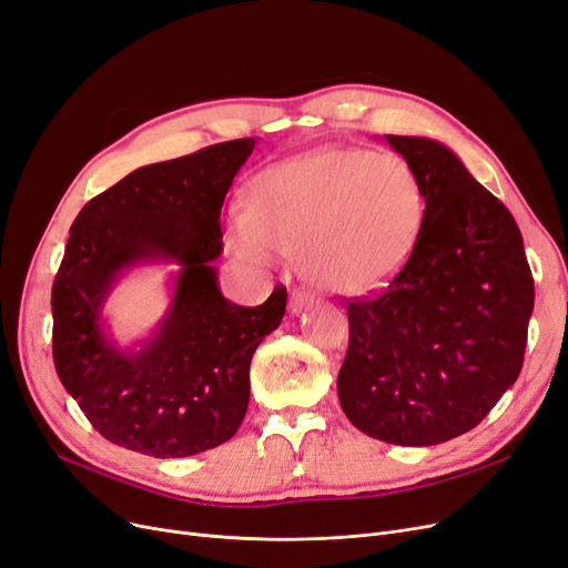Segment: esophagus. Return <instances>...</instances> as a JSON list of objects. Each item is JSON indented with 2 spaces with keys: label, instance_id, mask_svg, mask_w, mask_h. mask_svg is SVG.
<instances>
[{
  "label": "esophagus",
  "instance_id": "obj_1",
  "mask_svg": "<svg viewBox=\"0 0 568 568\" xmlns=\"http://www.w3.org/2000/svg\"><path fill=\"white\" fill-rule=\"evenodd\" d=\"M308 306H313V297H311L308 292H302V290H292L290 292V313L292 315H300Z\"/></svg>",
  "mask_w": 568,
  "mask_h": 568
}]
</instances>
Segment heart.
Masks as SVG:
<instances>
[{
	"label": "heart",
	"instance_id": "b5f03b06",
	"mask_svg": "<svg viewBox=\"0 0 568 568\" xmlns=\"http://www.w3.org/2000/svg\"><path fill=\"white\" fill-rule=\"evenodd\" d=\"M423 217V183L402 155L325 148L262 171L248 211L230 215V243L257 266L300 251L311 283L357 294L406 264Z\"/></svg>",
	"mask_w": 568,
	"mask_h": 568
}]
</instances>
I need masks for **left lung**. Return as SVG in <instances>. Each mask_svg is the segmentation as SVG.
<instances>
[{
  "label": "left lung",
  "mask_w": 568,
  "mask_h": 568,
  "mask_svg": "<svg viewBox=\"0 0 568 568\" xmlns=\"http://www.w3.org/2000/svg\"><path fill=\"white\" fill-rule=\"evenodd\" d=\"M385 139L420 179L425 217L389 285L348 300L338 402L366 436L436 446L474 429L520 376L534 278L510 211L450 148Z\"/></svg>",
  "instance_id": "left-lung-1"
}]
</instances>
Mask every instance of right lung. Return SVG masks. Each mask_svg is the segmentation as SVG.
Listing matches in <instances>:
<instances>
[{"label":"right lung","instance_id":"1","mask_svg":"<svg viewBox=\"0 0 568 568\" xmlns=\"http://www.w3.org/2000/svg\"><path fill=\"white\" fill-rule=\"evenodd\" d=\"M255 139L148 164L97 194L73 220L53 283V359L90 425L120 448L190 457L230 440L251 399V359L285 315L278 285L255 308L232 304L213 262L220 211ZM176 261L175 297L139 352L103 334L101 308L122 270Z\"/></svg>","mask_w":568,"mask_h":568}]
</instances>
